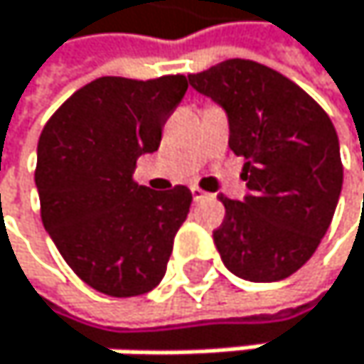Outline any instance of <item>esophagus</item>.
<instances>
[{
  "label": "esophagus",
  "instance_id": "1",
  "mask_svg": "<svg viewBox=\"0 0 364 364\" xmlns=\"http://www.w3.org/2000/svg\"><path fill=\"white\" fill-rule=\"evenodd\" d=\"M190 190H192V198H194V200H203V198H207V196H209L207 192H203V190H200V188H196V186H192Z\"/></svg>",
  "mask_w": 364,
  "mask_h": 364
}]
</instances>
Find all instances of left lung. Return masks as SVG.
<instances>
[{"mask_svg": "<svg viewBox=\"0 0 364 364\" xmlns=\"http://www.w3.org/2000/svg\"><path fill=\"white\" fill-rule=\"evenodd\" d=\"M188 78L225 109L229 148L245 157L249 194L220 196L223 264L247 282L286 279L316 251L341 196L334 124L299 85L255 60L229 58Z\"/></svg>", "mask_w": 364, "mask_h": 364, "instance_id": "8db88e82", "label": "left lung"}]
</instances>
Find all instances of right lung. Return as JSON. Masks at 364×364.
<instances>
[{"instance_id":"1","label":"right lung","mask_w":364,"mask_h":364,"mask_svg":"<svg viewBox=\"0 0 364 364\" xmlns=\"http://www.w3.org/2000/svg\"><path fill=\"white\" fill-rule=\"evenodd\" d=\"M188 91L186 76H102L60 105L36 148L41 220L63 259L109 297L155 288L188 218L192 192L135 183L137 159L161 144L164 124Z\"/></svg>"}]
</instances>
